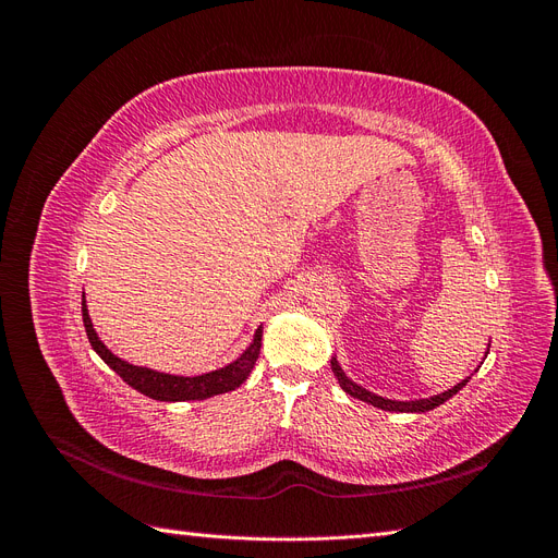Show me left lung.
Wrapping results in <instances>:
<instances>
[{"mask_svg":"<svg viewBox=\"0 0 558 558\" xmlns=\"http://www.w3.org/2000/svg\"><path fill=\"white\" fill-rule=\"evenodd\" d=\"M486 353H488V351H486ZM330 367H332V373H335V377H337V384L342 386L344 393H349L351 398H359V400H363V402H367V404H373V408L386 410V412H412V414L430 412V410H435V408H440V404L447 402L451 396L459 393L461 388L470 381V377H468V379L456 384L453 388H449V391L430 396V398H418V400H388V398H381V396H377V393H373V391H367V388L359 386L356 381H351V379L344 375L342 365L337 363L335 356L330 359Z\"/></svg>","mask_w":558,"mask_h":558,"instance_id":"left-lung-1","label":"left lung"}]
</instances>
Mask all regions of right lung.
<instances>
[{"label": "right lung", "instance_id": "obj_1", "mask_svg": "<svg viewBox=\"0 0 558 558\" xmlns=\"http://www.w3.org/2000/svg\"><path fill=\"white\" fill-rule=\"evenodd\" d=\"M81 312H83V326H86L90 347L97 351V356L102 359L113 373L121 377L123 381H128L134 391H140L148 398L160 400V402H183V400H205L218 393H228L234 391L240 384L246 381V377L251 375L253 365L258 361L260 353V340H263V330L258 328L256 335H253L251 344L244 349V353H240V359H234L232 363L211 369L207 375H195V377H181V375H167V373H158V369L150 367H142V365H132L123 359H118L116 353H111L105 342L99 340L93 320L88 314V305H86V293H83V302H81Z\"/></svg>", "mask_w": 558, "mask_h": 558}]
</instances>
